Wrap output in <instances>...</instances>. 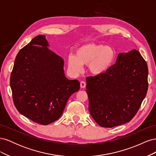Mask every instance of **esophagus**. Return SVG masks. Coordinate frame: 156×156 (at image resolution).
<instances>
[{"label": "esophagus", "instance_id": "34e87169", "mask_svg": "<svg viewBox=\"0 0 156 156\" xmlns=\"http://www.w3.org/2000/svg\"><path fill=\"white\" fill-rule=\"evenodd\" d=\"M80 86H81V88H84L86 87V83L84 82V81H81V83H80Z\"/></svg>", "mask_w": 156, "mask_h": 156}]
</instances>
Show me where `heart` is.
Returning a JSON list of instances; mask_svg holds the SVG:
<instances>
[{"label":"heart","mask_w":156,"mask_h":156,"mask_svg":"<svg viewBox=\"0 0 156 156\" xmlns=\"http://www.w3.org/2000/svg\"><path fill=\"white\" fill-rule=\"evenodd\" d=\"M116 51L111 46L101 44H86L75 51V56H68L67 62L69 69L75 73H79L83 65H88L89 72L94 75L106 73L114 63Z\"/></svg>","instance_id":"obj_1"}]
</instances>
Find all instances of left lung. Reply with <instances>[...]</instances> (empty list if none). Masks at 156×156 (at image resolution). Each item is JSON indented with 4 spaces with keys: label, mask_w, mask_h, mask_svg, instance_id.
Instances as JSON below:
<instances>
[{
    "label": "left lung",
    "mask_w": 156,
    "mask_h": 156,
    "mask_svg": "<svg viewBox=\"0 0 156 156\" xmlns=\"http://www.w3.org/2000/svg\"><path fill=\"white\" fill-rule=\"evenodd\" d=\"M148 75L146 61L133 49L119 53L104 74L87 77L88 109L96 123L112 127L133 119L147 93Z\"/></svg>",
    "instance_id": "8db88e82"
}]
</instances>
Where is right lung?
<instances>
[{
    "mask_svg": "<svg viewBox=\"0 0 156 156\" xmlns=\"http://www.w3.org/2000/svg\"><path fill=\"white\" fill-rule=\"evenodd\" d=\"M39 35L16 56L10 76L14 105L27 119L42 125L58 120L69 98L80 88L77 79L65 76L64 60Z\"/></svg>",
    "mask_w": 156,
    "mask_h": 156,
    "instance_id": "obj_1",
    "label": "right lung"
}]
</instances>
